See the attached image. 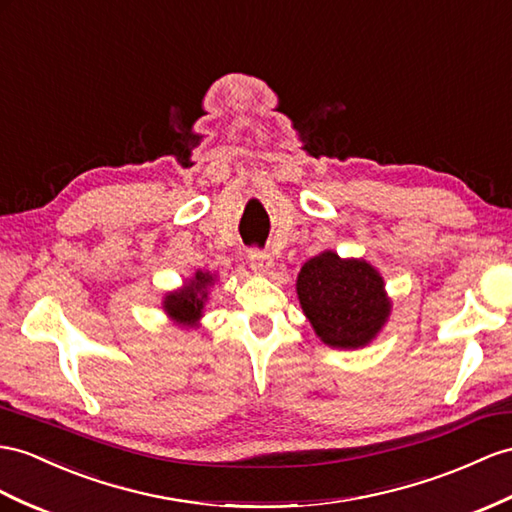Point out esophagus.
Segmentation results:
<instances>
[{
	"mask_svg": "<svg viewBox=\"0 0 512 512\" xmlns=\"http://www.w3.org/2000/svg\"><path fill=\"white\" fill-rule=\"evenodd\" d=\"M248 259H251V268L259 274H270L274 268V259L264 251H251Z\"/></svg>",
	"mask_w": 512,
	"mask_h": 512,
	"instance_id": "1",
	"label": "esophagus"
}]
</instances>
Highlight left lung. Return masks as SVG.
Here are the masks:
<instances>
[{
    "label": "left lung",
    "mask_w": 512,
    "mask_h": 512,
    "mask_svg": "<svg viewBox=\"0 0 512 512\" xmlns=\"http://www.w3.org/2000/svg\"><path fill=\"white\" fill-rule=\"evenodd\" d=\"M296 294L320 342L337 350L372 344L391 316L385 279L363 257H311L298 272Z\"/></svg>",
    "instance_id": "left-lung-1"
}]
</instances>
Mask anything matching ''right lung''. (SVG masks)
Returning <instances> with one entry per match:
<instances>
[{
	"mask_svg": "<svg viewBox=\"0 0 512 512\" xmlns=\"http://www.w3.org/2000/svg\"><path fill=\"white\" fill-rule=\"evenodd\" d=\"M216 283V272L196 270L181 287L166 292L162 298V309L170 322L183 326V329H196L199 326L205 303L209 298V287Z\"/></svg>",
	"mask_w": 512,
	"mask_h": 512,
	"instance_id": "add662e5",
	"label": "right lung"
}]
</instances>
